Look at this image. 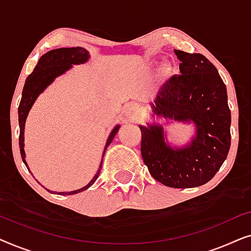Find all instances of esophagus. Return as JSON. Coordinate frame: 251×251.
I'll list each match as a JSON object with an SVG mask.
<instances>
[{"label": "esophagus", "instance_id": "obj_1", "mask_svg": "<svg viewBox=\"0 0 251 251\" xmlns=\"http://www.w3.org/2000/svg\"><path fill=\"white\" fill-rule=\"evenodd\" d=\"M138 106L135 105V104H131L128 106V108H126V118L129 120H133L136 119V116L138 115Z\"/></svg>", "mask_w": 251, "mask_h": 251}]
</instances>
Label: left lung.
I'll return each mask as SVG.
<instances>
[{"instance_id":"1","label":"left lung","mask_w":251,"mask_h":251,"mask_svg":"<svg viewBox=\"0 0 251 251\" xmlns=\"http://www.w3.org/2000/svg\"><path fill=\"white\" fill-rule=\"evenodd\" d=\"M180 75L159 90L153 105L156 115L193 121L197 136L183 149L164 142L162 126H139L144 163L154 179L169 187L191 188L208 183L224 163L231 146V111L217 68L201 53L175 50Z\"/></svg>"}]
</instances>
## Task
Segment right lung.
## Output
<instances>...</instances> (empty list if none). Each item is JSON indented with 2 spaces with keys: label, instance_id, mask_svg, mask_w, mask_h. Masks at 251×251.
<instances>
[{
  "label": "right lung",
  "instance_id": "add662e5",
  "mask_svg": "<svg viewBox=\"0 0 251 251\" xmlns=\"http://www.w3.org/2000/svg\"><path fill=\"white\" fill-rule=\"evenodd\" d=\"M89 54L88 51L83 49V48L76 47V48H60V49L51 50L48 51L47 53H44L42 57L40 58L39 63L34 68L33 73L28 75V77L26 78L25 85H24L23 89V95H22V100H20L19 107H18V120H19V147H20V155H22V159L24 163H27L25 161V151H24V129H25V121L27 118V114H28L30 107L35 101L41 92H42L44 89H46L48 85H49L51 82L54 80V77L58 76V75L63 74L67 70H70L72 65H77L85 63L88 60ZM120 126H116L113 131L109 135L107 143H106L105 150L107 149V146L111 144V142L114 138V136L118 132ZM104 156V154H102ZM28 169V168H27ZM101 164L99 167L97 174L95 175V177L92 178L90 183L85 185L84 187L80 188V190L72 191V192H59L58 194L60 195H70V194H76L80 193V192L87 190L91 186L92 184L95 183L96 179H97L99 174H100ZM57 193V192H56Z\"/></svg>",
  "mask_w": 251,
  "mask_h": 251
}]
</instances>
